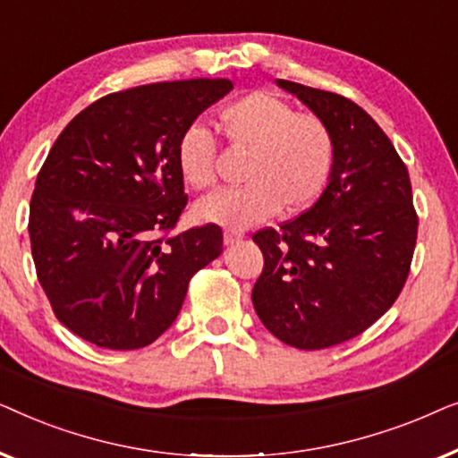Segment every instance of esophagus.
Returning a JSON list of instances; mask_svg holds the SVG:
<instances>
[{"mask_svg": "<svg viewBox=\"0 0 458 458\" xmlns=\"http://www.w3.org/2000/svg\"><path fill=\"white\" fill-rule=\"evenodd\" d=\"M242 237H243V233H240V231H225L223 242H225V246H231V243L240 242Z\"/></svg>", "mask_w": 458, "mask_h": 458, "instance_id": "1", "label": "esophagus"}]
</instances>
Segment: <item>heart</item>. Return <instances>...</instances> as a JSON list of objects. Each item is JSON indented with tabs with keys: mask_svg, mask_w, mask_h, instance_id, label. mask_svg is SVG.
Listing matches in <instances>:
<instances>
[{
	"mask_svg": "<svg viewBox=\"0 0 458 458\" xmlns=\"http://www.w3.org/2000/svg\"><path fill=\"white\" fill-rule=\"evenodd\" d=\"M215 124L229 148L248 152L240 177L246 185L218 190L193 206L199 223L246 229L275 212L306 210L327 187L335 165V137L321 116L298 112L271 93H250L225 104ZM218 146L208 129L191 124L179 137L177 168L191 190L216 181Z\"/></svg>",
	"mask_w": 458,
	"mask_h": 458,
	"instance_id": "obj_1",
	"label": "heart"
}]
</instances>
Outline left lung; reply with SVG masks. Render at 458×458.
<instances>
[{
  "instance_id": "8db88e82",
  "label": "left lung",
  "mask_w": 458,
  "mask_h": 458,
  "mask_svg": "<svg viewBox=\"0 0 458 458\" xmlns=\"http://www.w3.org/2000/svg\"><path fill=\"white\" fill-rule=\"evenodd\" d=\"M277 85L329 124L335 165L312 208L252 235L265 259L252 302L277 340L323 350L360 335L396 302L419 216L406 165L360 106L293 81Z\"/></svg>"
}]
</instances>
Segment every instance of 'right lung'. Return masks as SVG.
I'll use <instances>...</instances> for the list:
<instances>
[{"label": "right lung", "mask_w": 458, "mask_h": 458, "mask_svg": "<svg viewBox=\"0 0 458 458\" xmlns=\"http://www.w3.org/2000/svg\"><path fill=\"white\" fill-rule=\"evenodd\" d=\"M233 89L229 79L140 85L79 112L49 149L30 198L37 279L55 318L110 350L149 346L187 285L223 252L208 223L173 233L187 193L181 133Z\"/></svg>", "instance_id": "obj_1"}]
</instances>
